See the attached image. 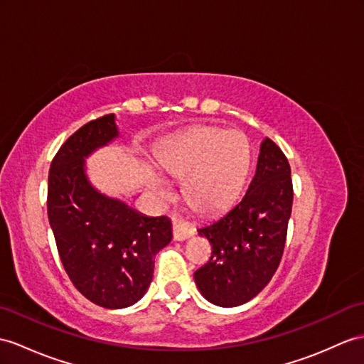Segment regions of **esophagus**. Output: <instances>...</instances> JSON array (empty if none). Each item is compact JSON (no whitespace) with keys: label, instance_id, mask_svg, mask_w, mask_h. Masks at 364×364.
Listing matches in <instances>:
<instances>
[{"label":"esophagus","instance_id":"1","mask_svg":"<svg viewBox=\"0 0 364 364\" xmlns=\"http://www.w3.org/2000/svg\"><path fill=\"white\" fill-rule=\"evenodd\" d=\"M193 235V228L190 227L188 223L185 220L174 218L173 219V237L176 241H183V239H188Z\"/></svg>","mask_w":364,"mask_h":364}]
</instances>
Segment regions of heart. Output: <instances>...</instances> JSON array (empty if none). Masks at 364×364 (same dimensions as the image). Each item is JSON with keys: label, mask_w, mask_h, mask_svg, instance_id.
I'll use <instances>...</instances> for the list:
<instances>
[{"label": "heart", "mask_w": 364, "mask_h": 364, "mask_svg": "<svg viewBox=\"0 0 364 364\" xmlns=\"http://www.w3.org/2000/svg\"><path fill=\"white\" fill-rule=\"evenodd\" d=\"M249 165V146L242 134L215 127H199L174 140L162 157L164 170L174 177H187L185 199L200 213L224 208L233 199ZM159 193L168 196L161 182Z\"/></svg>", "instance_id": "heart-1"}]
</instances>
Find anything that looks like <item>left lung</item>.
Returning a JSON list of instances; mask_svg holds the SVG:
<instances>
[{
  "label": "left lung",
  "instance_id": "left-lung-1",
  "mask_svg": "<svg viewBox=\"0 0 364 364\" xmlns=\"http://www.w3.org/2000/svg\"><path fill=\"white\" fill-rule=\"evenodd\" d=\"M291 202L287 157L265 137L244 196L225 215L198 230L213 247L208 262L194 272L203 298L220 307H236L269 284L284 252Z\"/></svg>",
  "mask_w": 364,
  "mask_h": 364
}]
</instances>
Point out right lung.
I'll use <instances>...</instances> for the list:
<instances>
[{
	"mask_svg": "<svg viewBox=\"0 0 364 364\" xmlns=\"http://www.w3.org/2000/svg\"><path fill=\"white\" fill-rule=\"evenodd\" d=\"M114 114L87 122L52 159L48 216L61 264L94 304L123 309L145 295L157 252L171 241V220L148 218L87 182L85 157L117 137Z\"/></svg>",
	"mask_w": 364,
	"mask_h": 364,
	"instance_id": "add662e5",
	"label": "right lung"
}]
</instances>
